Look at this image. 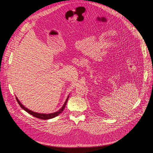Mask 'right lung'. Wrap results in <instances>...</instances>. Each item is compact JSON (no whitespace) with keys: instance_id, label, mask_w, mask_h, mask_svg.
<instances>
[{"instance_id":"obj_1","label":"right lung","mask_w":153,"mask_h":153,"mask_svg":"<svg viewBox=\"0 0 153 153\" xmlns=\"http://www.w3.org/2000/svg\"><path fill=\"white\" fill-rule=\"evenodd\" d=\"M69 98V96H68L66 101H65V102L64 103L63 105L62 106V107L60 109V110L58 111H56L55 113H50V114H40V113H36V112H34L31 110H28V108H25L22 104L20 103V102L19 101V100L17 99V97H16V99L18 102V103L19 104L20 106L23 109V110H24L25 111H27V113H28L29 114H30L31 115L33 116L34 117H37V118H39V119H43V120H47V119H52V118H54L56 116H57L58 115H59L64 110V108L65 107V106H66V104L67 103V101H68V99Z\"/></svg>"}]
</instances>
